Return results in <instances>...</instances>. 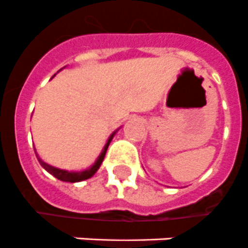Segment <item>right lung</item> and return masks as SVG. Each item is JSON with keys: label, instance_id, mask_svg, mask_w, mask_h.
Listing matches in <instances>:
<instances>
[{"label": "right lung", "instance_id": "right-lung-1", "mask_svg": "<svg viewBox=\"0 0 248 248\" xmlns=\"http://www.w3.org/2000/svg\"><path fill=\"white\" fill-rule=\"evenodd\" d=\"M61 70H62V69H61ZM119 129H120V128H118V129L115 130V132H112V133L110 134L108 142H106V144H105L104 148H102V151H101L100 156L97 157V160L94 161V164H93V165H91L90 168H88V169H86V170H80V171H69V170L59 169V168H55V166L49 165V164H47V162L43 161L42 158L38 156L37 151H35V155H37V158H38L39 164L42 165L43 169L47 170L49 174H52L53 177L57 178V179L62 180V182H70V183L82 182V180L90 179L91 177H93V175L96 174L97 170L100 169L101 164H102V161H104L105 155H106V151H108V144H110V142H111L112 138H114V136L116 134V132H118Z\"/></svg>", "mask_w": 248, "mask_h": 248}]
</instances>
